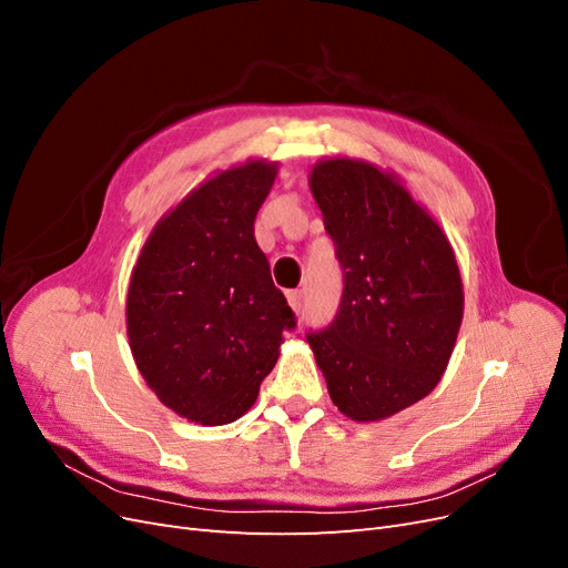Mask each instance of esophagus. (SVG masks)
I'll return each mask as SVG.
<instances>
[{"mask_svg":"<svg viewBox=\"0 0 568 568\" xmlns=\"http://www.w3.org/2000/svg\"><path fill=\"white\" fill-rule=\"evenodd\" d=\"M286 301H288V305H291V311H294V313H301V305H303L301 291H288V294H286Z\"/></svg>","mask_w":568,"mask_h":568,"instance_id":"1","label":"esophagus"}]
</instances>
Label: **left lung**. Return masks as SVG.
I'll return each instance as SVG.
<instances>
[{
	"label": "left lung",
	"mask_w": 568,
	"mask_h": 568,
	"mask_svg": "<svg viewBox=\"0 0 568 568\" xmlns=\"http://www.w3.org/2000/svg\"><path fill=\"white\" fill-rule=\"evenodd\" d=\"M311 189L343 296L307 343L343 415L379 422L432 393L448 367L464 311L455 251L398 178L372 163L320 161Z\"/></svg>",
	"instance_id": "8db88e82"
}]
</instances>
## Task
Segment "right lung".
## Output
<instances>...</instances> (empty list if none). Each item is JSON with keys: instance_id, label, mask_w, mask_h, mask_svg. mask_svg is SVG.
<instances>
[{"instance_id": "1", "label": "right lung", "mask_w": 568, "mask_h": 568, "mask_svg": "<svg viewBox=\"0 0 568 568\" xmlns=\"http://www.w3.org/2000/svg\"><path fill=\"white\" fill-rule=\"evenodd\" d=\"M274 178L277 163L248 161L205 180L159 220L132 270L125 315L136 369L189 422L242 417L296 326L253 236Z\"/></svg>"}]
</instances>
